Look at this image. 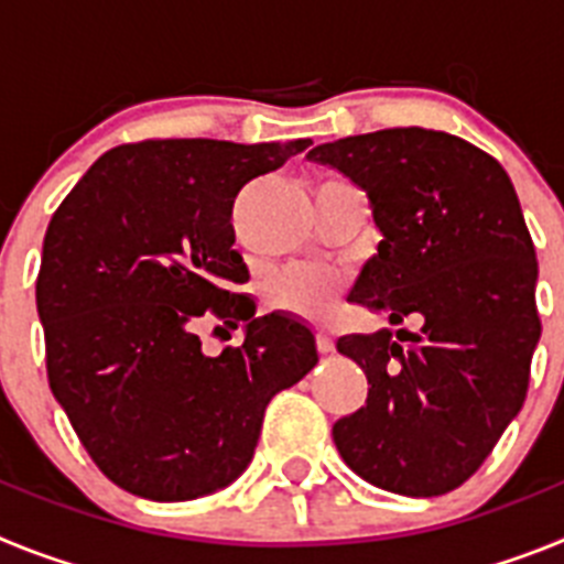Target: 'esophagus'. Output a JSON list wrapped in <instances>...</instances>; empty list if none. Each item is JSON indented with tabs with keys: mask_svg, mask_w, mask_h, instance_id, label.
I'll return each instance as SVG.
<instances>
[{
	"mask_svg": "<svg viewBox=\"0 0 564 564\" xmlns=\"http://www.w3.org/2000/svg\"><path fill=\"white\" fill-rule=\"evenodd\" d=\"M316 347H318V352H322V356H330V352L336 350V341H333L330 333L318 330L316 333Z\"/></svg>",
	"mask_w": 564,
	"mask_h": 564,
	"instance_id": "1",
	"label": "esophagus"
}]
</instances>
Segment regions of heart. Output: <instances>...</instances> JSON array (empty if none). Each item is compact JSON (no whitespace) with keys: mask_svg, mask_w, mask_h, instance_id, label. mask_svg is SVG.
I'll return each mask as SVG.
<instances>
[{"mask_svg":"<svg viewBox=\"0 0 564 564\" xmlns=\"http://www.w3.org/2000/svg\"><path fill=\"white\" fill-rule=\"evenodd\" d=\"M338 291H341V282L336 273L302 268V271L282 273L276 282H271L265 302L271 311L305 318V322H322L336 307Z\"/></svg>","mask_w":564,"mask_h":564,"instance_id":"1","label":"heart"}]
</instances>
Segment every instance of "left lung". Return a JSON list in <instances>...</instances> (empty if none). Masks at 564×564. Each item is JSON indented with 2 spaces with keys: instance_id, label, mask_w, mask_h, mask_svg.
<instances>
[{
  "instance_id": "1",
  "label": "left lung",
  "mask_w": 564,
  "mask_h": 564,
  "mask_svg": "<svg viewBox=\"0 0 564 564\" xmlns=\"http://www.w3.org/2000/svg\"><path fill=\"white\" fill-rule=\"evenodd\" d=\"M381 231L350 302L390 325L336 341L370 383L333 423L344 463L395 495H446L482 466L522 410L540 341L536 253L506 169L463 138L403 127L322 143Z\"/></svg>"
}]
</instances>
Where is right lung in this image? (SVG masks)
<instances>
[{"instance_id": "right-lung-1", "label": "right lung", "mask_w": 564, "mask_h": 564, "mask_svg": "<svg viewBox=\"0 0 564 564\" xmlns=\"http://www.w3.org/2000/svg\"><path fill=\"white\" fill-rule=\"evenodd\" d=\"M307 138L123 143L87 169L50 220L36 279L50 390L78 441L123 491L158 502L212 495L251 463L265 406L316 367L313 330L253 316L234 293L239 188ZM247 322V341L206 357L193 327Z\"/></svg>"}]
</instances>
